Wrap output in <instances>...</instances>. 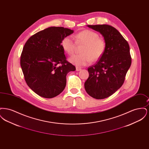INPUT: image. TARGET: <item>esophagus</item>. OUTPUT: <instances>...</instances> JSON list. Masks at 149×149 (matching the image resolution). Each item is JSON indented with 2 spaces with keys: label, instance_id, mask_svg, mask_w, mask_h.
I'll use <instances>...</instances> for the list:
<instances>
[{
  "label": "esophagus",
  "instance_id": "esophagus-1",
  "mask_svg": "<svg viewBox=\"0 0 149 149\" xmlns=\"http://www.w3.org/2000/svg\"><path fill=\"white\" fill-rule=\"evenodd\" d=\"M81 70V69L80 68H79V67H77L76 68V70L77 71H80Z\"/></svg>",
  "mask_w": 149,
  "mask_h": 149
}]
</instances>
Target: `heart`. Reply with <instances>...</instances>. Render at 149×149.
I'll list each match as a JSON object with an SVG mask.
<instances>
[{
    "mask_svg": "<svg viewBox=\"0 0 149 149\" xmlns=\"http://www.w3.org/2000/svg\"><path fill=\"white\" fill-rule=\"evenodd\" d=\"M78 43H84L81 50L82 54L75 55L70 58L72 64L77 66H85L92 61L99 60L104 54L106 49V42L104 39L99 37L95 31L84 29L75 36ZM61 46L65 52L72 56L75 53L76 43L70 36L65 37L61 41Z\"/></svg>",
    "mask_w": 149,
    "mask_h": 149,
    "instance_id": "b5f03b06",
    "label": "heart"
}]
</instances>
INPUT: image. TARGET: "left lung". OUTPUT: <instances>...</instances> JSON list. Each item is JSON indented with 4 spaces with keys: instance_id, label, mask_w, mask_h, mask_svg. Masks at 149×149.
<instances>
[{
    "instance_id": "left-lung-1",
    "label": "left lung",
    "mask_w": 149,
    "mask_h": 149,
    "mask_svg": "<svg viewBox=\"0 0 149 149\" xmlns=\"http://www.w3.org/2000/svg\"><path fill=\"white\" fill-rule=\"evenodd\" d=\"M104 38L106 49L97 64L88 69L89 78L84 83L86 93L97 99L106 98L123 85L131 65L127 41L113 27L107 24L88 25Z\"/></svg>"
}]
</instances>
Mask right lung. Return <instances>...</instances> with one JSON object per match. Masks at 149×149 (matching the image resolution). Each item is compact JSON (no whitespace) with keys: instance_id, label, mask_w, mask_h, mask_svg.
<instances>
[{"instance_id":"1","label":"right lung","mask_w":149,"mask_h":149,"mask_svg":"<svg viewBox=\"0 0 149 149\" xmlns=\"http://www.w3.org/2000/svg\"><path fill=\"white\" fill-rule=\"evenodd\" d=\"M73 31L63 27H51L32 36L25 43L20 63L25 81L37 94L52 98L64 91L66 75L75 71L68 62L61 41Z\"/></svg>"}]
</instances>
